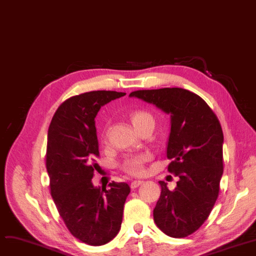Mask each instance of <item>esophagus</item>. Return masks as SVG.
Instances as JSON below:
<instances>
[{
	"label": "esophagus",
	"mask_w": 256,
	"mask_h": 256,
	"mask_svg": "<svg viewBox=\"0 0 256 256\" xmlns=\"http://www.w3.org/2000/svg\"><path fill=\"white\" fill-rule=\"evenodd\" d=\"M143 184V182L142 180H134V182H132V184H130V188L132 189H136V188H138L140 184Z\"/></svg>",
	"instance_id": "34e87169"
}]
</instances>
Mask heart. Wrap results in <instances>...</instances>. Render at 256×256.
<instances>
[{"label":"heart","instance_id":"1","mask_svg":"<svg viewBox=\"0 0 256 256\" xmlns=\"http://www.w3.org/2000/svg\"><path fill=\"white\" fill-rule=\"evenodd\" d=\"M132 124L138 132H141L144 128L148 126H154V116L143 110H135L130 114ZM106 138V130L102 132V140ZM150 156L146 154L128 156L121 163V168L132 176H140L144 172V165L148 160Z\"/></svg>","mask_w":256,"mask_h":256}]
</instances>
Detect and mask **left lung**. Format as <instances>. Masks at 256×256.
<instances>
[{
    "label": "left lung",
    "mask_w": 256,
    "mask_h": 256,
    "mask_svg": "<svg viewBox=\"0 0 256 256\" xmlns=\"http://www.w3.org/2000/svg\"><path fill=\"white\" fill-rule=\"evenodd\" d=\"M170 115L168 171L180 178L170 191L165 182L154 210L156 226L172 238L192 234L210 216L223 174V132L217 116L197 94L182 88L138 90L130 94Z\"/></svg>",
    "instance_id": "obj_1"
}]
</instances>
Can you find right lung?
Masks as SVG:
<instances>
[{
	"mask_svg": "<svg viewBox=\"0 0 256 256\" xmlns=\"http://www.w3.org/2000/svg\"><path fill=\"white\" fill-rule=\"evenodd\" d=\"M124 92L91 91L66 100L54 115L48 132L46 170L50 195L70 234L83 243L102 246L120 230L126 182L94 186L92 178L100 168L96 120L106 104Z\"/></svg>",
	"mask_w": 256,
	"mask_h": 256,
	"instance_id": "obj_1",
	"label": "right lung"
}]
</instances>
